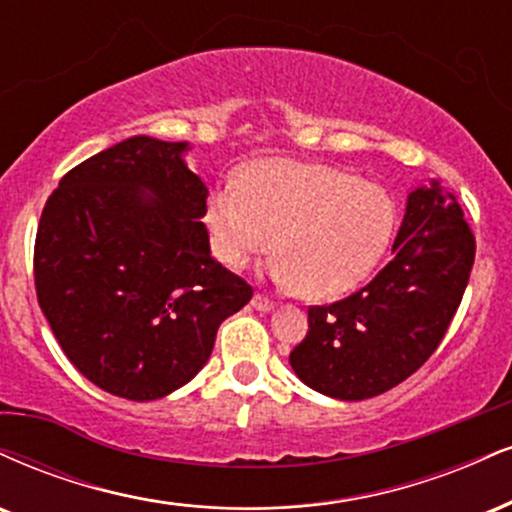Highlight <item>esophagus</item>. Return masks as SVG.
<instances>
[{
  "mask_svg": "<svg viewBox=\"0 0 512 512\" xmlns=\"http://www.w3.org/2000/svg\"><path fill=\"white\" fill-rule=\"evenodd\" d=\"M250 305L255 307V310H260V312H269V310H274V300H269L267 295H262V293H255V295H252Z\"/></svg>",
  "mask_w": 512,
  "mask_h": 512,
  "instance_id": "1",
  "label": "esophagus"
}]
</instances>
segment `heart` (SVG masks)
<instances>
[{
	"label": "heart",
	"instance_id": "heart-1",
	"mask_svg": "<svg viewBox=\"0 0 512 512\" xmlns=\"http://www.w3.org/2000/svg\"><path fill=\"white\" fill-rule=\"evenodd\" d=\"M205 224L224 267L243 269L276 245L272 279L324 300L374 272L391 243L396 202L348 171L272 159L252 166L243 186L214 190Z\"/></svg>",
	"mask_w": 512,
	"mask_h": 512
}]
</instances>
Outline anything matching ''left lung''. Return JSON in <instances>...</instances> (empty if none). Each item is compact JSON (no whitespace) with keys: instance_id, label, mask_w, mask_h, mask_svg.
<instances>
[{"instance_id":"1","label":"left lung","mask_w":512,"mask_h":512,"mask_svg":"<svg viewBox=\"0 0 512 512\" xmlns=\"http://www.w3.org/2000/svg\"><path fill=\"white\" fill-rule=\"evenodd\" d=\"M474 264V236L458 197L439 181L408 195L393 257L367 286L307 310L291 367L310 389L365 400L415 374L439 348Z\"/></svg>"}]
</instances>
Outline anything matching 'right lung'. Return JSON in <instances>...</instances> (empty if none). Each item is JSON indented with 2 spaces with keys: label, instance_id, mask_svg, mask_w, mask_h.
<instances>
[{
  "label": "right lung",
  "instance_id": "right-lung-1",
  "mask_svg": "<svg viewBox=\"0 0 512 512\" xmlns=\"http://www.w3.org/2000/svg\"><path fill=\"white\" fill-rule=\"evenodd\" d=\"M188 143L133 135L59 181L35 238V291L73 367L128 400H157L205 367L252 288L209 252L207 188Z\"/></svg>",
  "mask_w": 512,
  "mask_h": 512
}]
</instances>
